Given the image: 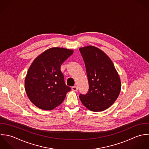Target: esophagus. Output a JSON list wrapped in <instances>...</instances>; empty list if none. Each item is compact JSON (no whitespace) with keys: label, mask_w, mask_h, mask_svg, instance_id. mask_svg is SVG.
Masks as SVG:
<instances>
[{"label":"esophagus","mask_w":149,"mask_h":149,"mask_svg":"<svg viewBox=\"0 0 149 149\" xmlns=\"http://www.w3.org/2000/svg\"><path fill=\"white\" fill-rule=\"evenodd\" d=\"M71 89H72V91H76L78 90V87H77V86H72V87L71 88Z\"/></svg>","instance_id":"34e87169"}]
</instances>
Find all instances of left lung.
Instances as JSON below:
<instances>
[{"label":"left lung","mask_w":149,"mask_h":149,"mask_svg":"<svg viewBox=\"0 0 149 149\" xmlns=\"http://www.w3.org/2000/svg\"><path fill=\"white\" fill-rule=\"evenodd\" d=\"M84 60L89 82L86 94H80L83 105L93 112L109 108L119 96L121 82L110 58L101 49L93 46L79 48Z\"/></svg>","instance_id":"1"}]
</instances>
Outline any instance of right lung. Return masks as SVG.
Here are the masks:
<instances>
[{
    "label": "right lung",
    "mask_w": 149,
    "mask_h": 149,
    "mask_svg": "<svg viewBox=\"0 0 149 149\" xmlns=\"http://www.w3.org/2000/svg\"><path fill=\"white\" fill-rule=\"evenodd\" d=\"M73 54L63 48H49L31 63L28 71L25 89L30 101L43 110H52L64 101L71 88L64 82L61 65Z\"/></svg>",
    "instance_id": "right-lung-1"
}]
</instances>
